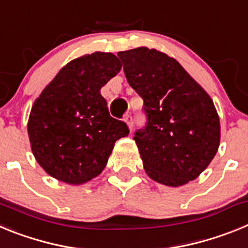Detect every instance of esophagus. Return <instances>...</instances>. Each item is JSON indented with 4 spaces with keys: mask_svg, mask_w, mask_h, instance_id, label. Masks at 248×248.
Wrapping results in <instances>:
<instances>
[{
    "mask_svg": "<svg viewBox=\"0 0 248 248\" xmlns=\"http://www.w3.org/2000/svg\"><path fill=\"white\" fill-rule=\"evenodd\" d=\"M124 120H125V123L128 124L129 129H130V130H133V124H134V119H133V117H131V114H126L125 118H124Z\"/></svg>",
    "mask_w": 248,
    "mask_h": 248,
    "instance_id": "esophagus-1",
    "label": "esophagus"
}]
</instances>
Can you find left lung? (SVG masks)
<instances>
[{
    "instance_id": "left-lung-1",
    "label": "left lung",
    "mask_w": 248,
    "mask_h": 248,
    "mask_svg": "<svg viewBox=\"0 0 248 248\" xmlns=\"http://www.w3.org/2000/svg\"><path fill=\"white\" fill-rule=\"evenodd\" d=\"M118 57L129 85L144 100L146 123L134 140L146 174L166 186L196 179L220 145V120L209 94L156 49L139 47Z\"/></svg>"
}]
</instances>
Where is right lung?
<instances>
[{
  "mask_svg": "<svg viewBox=\"0 0 248 248\" xmlns=\"http://www.w3.org/2000/svg\"><path fill=\"white\" fill-rule=\"evenodd\" d=\"M122 69L113 53L73 59L34 102L28 120L31 148L50 176L73 185L103 171L126 123L110 117L100 88Z\"/></svg>",
  "mask_w": 248,
  "mask_h": 248,
  "instance_id": "1",
  "label": "right lung"
}]
</instances>
